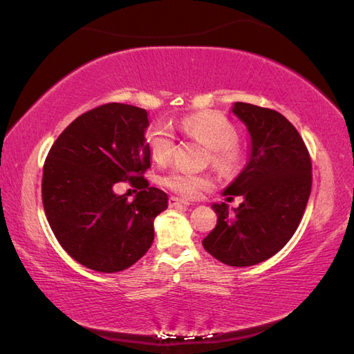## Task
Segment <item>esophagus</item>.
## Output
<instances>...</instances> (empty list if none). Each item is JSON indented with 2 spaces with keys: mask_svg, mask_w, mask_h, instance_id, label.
<instances>
[{
  "mask_svg": "<svg viewBox=\"0 0 354 354\" xmlns=\"http://www.w3.org/2000/svg\"><path fill=\"white\" fill-rule=\"evenodd\" d=\"M169 205H170V207H175V206H185V207H187V206H190V203L178 198V196H171V198L169 200Z\"/></svg>",
  "mask_w": 354,
  "mask_h": 354,
  "instance_id": "esophagus-1",
  "label": "esophagus"
}]
</instances>
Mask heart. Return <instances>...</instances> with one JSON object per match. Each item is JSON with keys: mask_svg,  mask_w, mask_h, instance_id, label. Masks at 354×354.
Returning a JSON list of instances; mask_svg holds the SVG:
<instances>
[{"mask_svg": "<svg viewBox=\"0 0 354 354\" xmlns=\"http://www.w3.org/2000/svg\"><path fill=\"white\" fill-rule=\"evenodd\" d=\"M181 128L184 133L196 137L211 149V162L218 171L231 175L241 167L242 153L236 147L237 131L221 113L214 111L190 113L181 120ZM147 142L156 162H170L176 142L175 134L167 124H156L149 129L147 133ZM162 184L185 198H195L203 190L211 187L209 178L183 170H175L165 175Z\"/></svg>", "mask_w": 354, "mask_h": 354, "instance_id": "obj_1", "label": "heart"}]
</instances>
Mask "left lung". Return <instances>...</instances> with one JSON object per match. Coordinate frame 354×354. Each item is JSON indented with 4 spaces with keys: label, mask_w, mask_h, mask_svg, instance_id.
<instances>
[{
    "label": "left lung",
    "mask_w": 354,
    "mask_h": 354,
    "mask_svg": "<svg viewBox=\"0 0 354 354\" xmlns=\"http://www.w3.org/2000/svg\"><path fill=\"white\" fill-rule=\"evenodd\" d=\"M231 112L247 127L250 158L223 195L243 201L232 212L226 203H214L217 225L203 247L226 266L250 267L277 254L297 231L313 164L301 136L279 112L248 103H234Z\"/></svg>",
    "instance_id": "8db88e82"
}]
</instances>
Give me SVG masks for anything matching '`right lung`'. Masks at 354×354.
I'll use <instances>...</instances> for the list:
<instances>
[{
    "label": "right lung",
    "instance_id": "right-lung-1",
    "mask_svg": "<svg viewBox=\"0 0 354 354\" xmlns=\"http://www.w3.org/2000/svg\"><path fill=\"white\" fill-rule=\"evenodd\" d=\"M148 112L109 103L71 122L51 147L44 165L41 200L61 247L95 272L127 270L154 241V218L169 206L165 192L149 187L145 131ZM130 179L147 187L128 202L113 192Z\"/></svg>",
    "mask_w": 354,
    "mask_h": 354
}]
</instances>
